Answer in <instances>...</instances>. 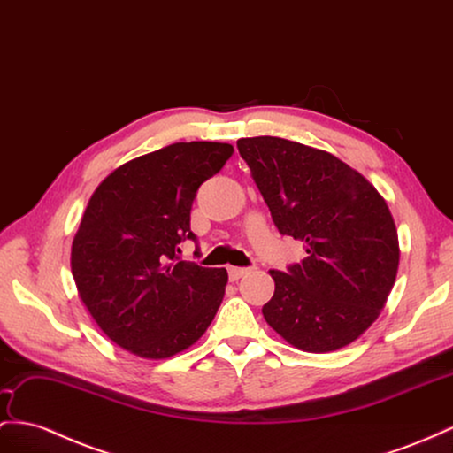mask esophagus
Masks as SVG:
<instances>
[{"mask_svg": "<svg viewBox=\"0 0 453 453\" xmlns=\"http://www.w3.org/2000/svg\"><path fill=\"white\" fill-rule=\"evenodd\" d=\"M227 273L231 281H237L242 275L249 273V268H235V265H231V268H227Z\"/></svg>", "mask_w": 453, "mask_h": 453, "instance_id": "obj_1", "label": "esophagus"}]
</instances>
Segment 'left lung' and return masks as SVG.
Here are the masks:
<instances>
[{
	"mask_svg": "<svg viewBox=\"0 0 453 453\" xmlns=\"http://www.w3.org/2000/svg\"><path fill=\"white\" fill-rule=\"evenodd\" d=\"M281 235L304 242L308 257L270 270L275 293L262 314L304 352L354 342L396 281L398 231L387 201L362 173L327 150L260 135L237 142Z\"/></svg>",
	"mask_w": 453,
	"mask_h": 453,
	"instance_id": "left-lung-1",
	"label": "left lung"
}]
</instances>
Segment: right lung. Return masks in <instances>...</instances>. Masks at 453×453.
Wrapping results in <instances>:
<instances>
[{
    "label": "right lung",
    "instance_id": "obj_1",
    "mask_svg": "<svg viewBox=\"0 0 453 453\" xmlns=\"http://www.w3.org/2000/svg\"><path fill=\"white\" fill-rule=\"evenodd\" d=\"M231 155L229 143H173L126 162L91 195L71 270L91 318L124 350L172 357L212 323L227 272L180 260V242L195 241L196 189Z\"/></svg>",
    "mask_w": 453,
    "mask_h": 453
}]
</instances>
